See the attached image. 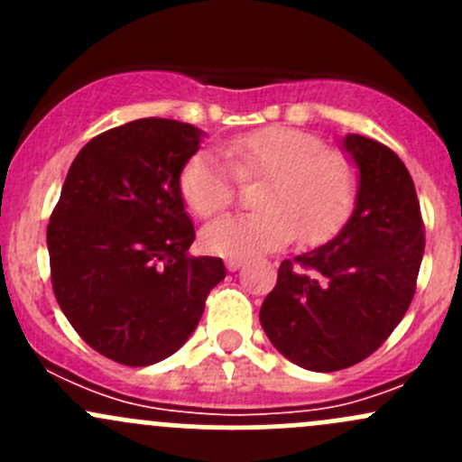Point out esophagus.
I'll list each match as a JSON object with an SVG mask.
<instances>
[{"mask_svg": "<svg viewBox=\"0 0 462 462\" xmlns=\"http://www.w3.org/2000/svg\"><path fill=\"white\" fill-rule=\"evenodd\" d=\"M226 265H227V270H232V273H235V270H239L241 265H244V259L230 257V259H226Z\"/></svg>", "mask_w": 462, "mask_h": 462, "instance_id": "esophagus-1", "label": "esophagus"}]
</instances>
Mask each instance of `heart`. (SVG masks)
<instances>
[{"label": "heart", "mask_w": 462, "mask_h": 462, "mask_svg": "<svg viewBox=\"0 0 462 462\" xmlns=\"http://www.w3.org/2000/svg\"><path fill=\"white\" fill-rule=\"evenodd\" d=\"M221 152L230 163L201 149L180 170V194L197 217H214L235 201V174L263 183L254 197L257 212L230 214L205 227L208 253L254 257L283 248L297 235L301 244L318 245L337 235L353 214L360 189L356 167L315 134L277 125L235 138Z\"/></svg>", "instance_id": "heart-1"}]
</instances>
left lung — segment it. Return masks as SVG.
<instances>
[{"instance_id": "8db88e82", "label": "left lung", "mask_w": 462, "mask_h": 462, "mask_svg": "<svg viewBox=\"0 0 462 462\" xmlns=\"http://www.w3.org/2000/svg\"><path fill=\"white\" fill-rule=\"evenodd\" d=\"M360 170L356 209L333 241L286 259L261 304V326L282 356L309 371L348 369L384 344L407 313L425 253V223L398 153L348 134Z\"/></svg>"}]
</instances>
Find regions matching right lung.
<instances>
[{
	"instance_id": "add662e5",
	"label": "right lung",
	"mask_w": 462,
	"mask_h": 462,
	"mask_svg": "<svg viewBox=\"0 0 462 462\" xmlns=\"http://www.w3.org/2000/svg\"><path fill=\"white\" fill-rule=\"evenodd\" d=\"M201 132L141 118L91 138L69 167L46 227L51 283L76 333L100 356L147 366L179 351L226 277L192 257L179 176Z\"/></svg>"
}]
</instances>
